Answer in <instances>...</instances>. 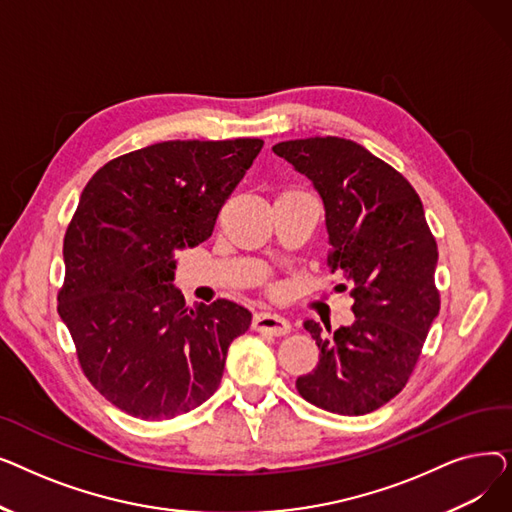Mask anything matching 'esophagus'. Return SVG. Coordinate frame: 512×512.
<instances>
[{"label": "esophagus", "mask_w": 512, "mask_h": 512, "mask_svg": "<svg viewBox=\"0 0 512 512\" xmlns=\"http://www.w3.org/2000/svg\"><path fill=\"white\" fill-rule=\"evenodd\" d=\"M253 328L263 334L284 336L290 332V321L276 313H255L253 315Z\"/></svg>", "instance_id": "34e87169"}]
</instances>
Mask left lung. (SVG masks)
I'll return each instance as SVG.
<instances>
[{"mask_svg":"<svg viewBox=\"0 0 512 512\" xmlns=\"http://www.w3.org/2000/svg\"><path fill=\"white\" fill-rule=\"evenodd\" d=\"M272 149L324 201L328 265L342 278L336 290L355 299L351 326L305 321L321 355L297 390L324 411L367 415L407 386L440 311L436 238L409 180L359 143L311 137Z\"/></svg>","mask_w":512,"mask_h":512,"instance_id":"obj_1","label":"left lung"}]
</instances>
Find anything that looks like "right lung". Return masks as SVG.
Segmentation results:
<instances>
[{
  "instance_id": "right-lung-1",
  "label": "right lung",
  "mask_w": 512,
  "mask_h": 512,
  "mask_svg": "<svg viewBox=\"0 0 512 512\" xmlns=\"http://www.w3.org/2000/svg\"><path fill=\"white\" fill-rule=\"evenodd\" d=\"M263 147L261 139L164 141L107 161L64 236L58 313L89 382L120 411L164 421L218 390L249 309L186 307L176 251L197 247Z\"/></svg>"
}]
</instances>
